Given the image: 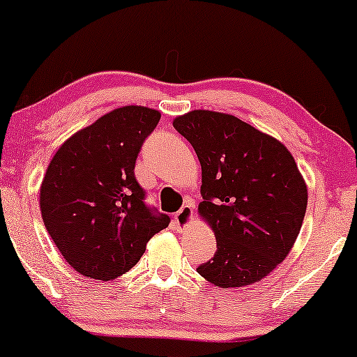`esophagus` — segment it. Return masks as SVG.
Segmentation results:
<instances>
[{"label":"esophagus","mask_w":357,"mask_h":357,"mask_svg":"<svg viewBox=\"0 0 357 357\" xmlns=\"http://www.w3.org/2000/svg\"><path fill=\"white\" fill-rule=\"evenodd\" d=\"M192 219H193V206H192V203H187V204H183L182 209H180L177 214H175L174 222H175V226L182 231V229L190 226Z\"/></svg>","instance_id":"obj_1"}]
</instances>
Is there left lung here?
<instances>
[{
	"label": "left lung",
	"instance_id": "1",
	"mask_svg": "<svg viewBox=\"0 0 357 357\" xmlns=\"http://www.w3.org/2000/svg\"><path fill=\"white\" fill-rule=\"evenodd\" d=\"M174 128L202 164L198 213L218 250L197 271L218 287L261 281L287 257L307 209V185L281 141L237 116L192 110Z\"/></svg>",
	"mask_w": 357,
	"mask_h": 357
}]
</instances>
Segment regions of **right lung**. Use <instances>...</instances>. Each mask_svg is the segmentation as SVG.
Returning <instances> with one entry per match:
<instances>
[{
  "instance_id": "right-lung-1",
  "label": "right lung",
  "mask_w": 357,
  "mask_h": 357,
  "mask_svg": "<svg viewBox=\"0 0 357 357\" xmlns=\"http://www.w3.org/2000/svg\"><path fill=\"white\" fill-rule=\"evenodd\" d=\"M159 120L149 107H120L70 136L48 164L42 219L79 275L102 281L125 275L149 238L169 226L167 214L146 206L135 177L141 146Z\"/></svg>"
}]
</instances>
